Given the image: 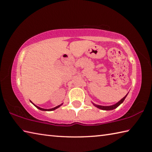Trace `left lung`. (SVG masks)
Masks as SVG:
<instances>
[{
	"label": "left lung",
	"instance_id": "1",
	"mask_svg": "<svg viewBox=\"0 0 152 152\" xmlns=\"http://www.w3.org/2000/svg\"><path fill=\"white\" fill-rule=\"evenodd\" d=\"M127 94H126L125 96L124 97H123L122 99H121L119 102H117V103H115V104H113V105H110V106H102V105H99V104H94V103H93V102H92V103L93 104V105H94V107H96L98 108V109H101V110H113V109H116V108H117L118 107H119L121 104L123 103V101H124V100L125 99V98L127 97Z\"/></svg>",
	"mask_w": 152,
	"mask_h": 152
}]
</instances>
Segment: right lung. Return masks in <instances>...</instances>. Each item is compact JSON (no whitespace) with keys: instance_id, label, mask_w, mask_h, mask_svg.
Returning <instances> with one entry per match:
<instances>
[{"instance_id":"obj_1","label":"right lung","mask_w":152,"mask_h":152,"mask_svg":"<svg viewBox=\"0 0 152 152\" xmlns=\"http://www.w3.org/2000/svg\"><path fill=\"white\" fill-rule=\"evenodd\" d=\"M30 102H31V103H32L33 105H34V106H35L36 108H37L38 109H39V110H43V111H51V110H56V109H58V108H59L60 107H61V105L63 104V103H61V104L58 105V106H57V107H54V108H52V109H43V108H41V107H39L37 106V105H35L34 103H33V102L32 101H30Z\"/></svg>"}]
</instances>
